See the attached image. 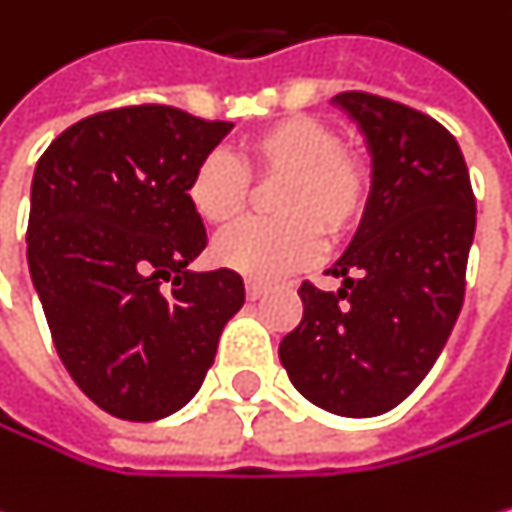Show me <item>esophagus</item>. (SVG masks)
Instances as JSON below:
<instances>
[{
	"label": "esophagus",
	"instance_id": "obj_1",
	"mask_svg": "<svg viewBox=\"0 0 512 512\" xmlns=\"http://www.w3.org/2000/svg\"><path fill=\"white\" fill-rule=\"evenodd\" d=\"M245 294H248V300H258V297L267 294V285L258 282V279H245Z\"/></svg>",
	"mask_w": 512,
	"mask_h": 512
}]
</instances>
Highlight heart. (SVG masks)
Wrapping results in <instances>:
<instances>
[{"instance_id":"1","label":"heart","mask_w":512,"mask_h":512,"mask_svg":"<svg viewBox=\"0 0 512 512\" xmlns=\"http://www.w3.org/2000/svg\"><path fill=\"white\" fill-rule=\"evenodd\" d=\"M239 164L224 151L206 154L188 178V206L209 227H233L251 206L248 175L282 181L273 212L282 221L245 224L221 236L215 261L251 279H279L321 254V230L349 233L367 206V172L343 151L340 136L315 118H285L239 145Z\"/></svg>"}]
</instances>
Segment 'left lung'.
<instances>
[{
    "instance_id": "8db88e82",
    "label": "left lung",
    "mask_w": 512,
    "mask_h": 512,
    "mask_svg": "<svg viewBox=\"0 0 512 512\" xmlns=\"http://www.w3.org/2000/svg\"><path fill=\"white\" fill-rule=\"evenodd\" d=\"M334 105L370 151V197L355 239L327 270L340 291L300 285L303 318L279 361L309 404L349 419L394 410L440 358L464 300L477 200L455 136L373 93Z\"/></svg>"
}]
</instances>
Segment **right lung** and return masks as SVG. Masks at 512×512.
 Listing matches in <instances>:
<instances>
[{"instance_id": "obj_1", "label": "right lung", "mask_w": 512, "mask_h": 512, "mask_svg": "<svg viewBox=\"0 0 512 512\" xmlns=\"http://www.w3.org/2000/svg\"><path fill=\"white\" fill-rule=\"evenodd\" d=\"M230 130L172 105H127L72 124L35 163L32 288L63 367L118 419L185 407L245 303L239 273L188 267L206 248L188 178Z\"/></svg>"}]
</instances>
